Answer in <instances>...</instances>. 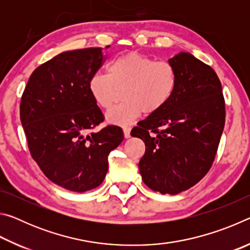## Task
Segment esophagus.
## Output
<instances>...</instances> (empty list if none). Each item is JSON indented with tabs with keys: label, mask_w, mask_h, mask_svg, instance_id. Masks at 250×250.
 Listing matches in <instances>:
<instances>
[{
	"label": "esophagus",
	"mask_w": 250,
	"mask_h": 250,
	"mask_svg": "<svg viewBox=\"0 0 250 250\" xmlns=\"http://www.w3.org/2000/svg\"><path fill=\"white\" fill-rule=\"evenodd\" d=\"M130 131H131V128L130 126H124V133H125V138H130Z\"/></svg>",
	"instance_id": "obj_1"
}]
</instances>
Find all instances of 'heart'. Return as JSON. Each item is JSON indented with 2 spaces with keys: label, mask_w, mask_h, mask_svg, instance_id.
<instances>
[{
  "label": "heart",
  "mask_w": 250,
  "mask_h": 250,
  "mask_svg": "<svg viewBox=\"0 0 250 250\" xmlns=\"http://www.w3.org/2000/svg\"><path fill=\"white\" fill-rule=\"evenodd\" d=\"M108 74L97 71L89 80V91L96 104L109 109L122 91L124 103L109 110L105 115L109 124L126 125L143 112L155 113L174 95L177 71L171 62H156L146 55L131 52L109 62Z\"/></svg>",
  "instance_id": "1"
}]
</instances>
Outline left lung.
Listing matches in <instances>:
<instances>
[{
  "label": "left lung",
  "mask_w": 250,
  "mask_h": 250,
  "mask_svg": "<svg viewBox=\"0 0 250 250\" xmlns=\"http://www.w3.org/2000/svg\"><path fill=\"white\" fill-rule=\"evenodd\" d=\"M168 62L177 71L174 95L158 112L139 122L132 137L146 145L139 162L145 184L175 195L209 171L225 125V99L214 69L192 54L180 53Z\"/></svg>",
  "instance_id": "1"
}]
</instances>
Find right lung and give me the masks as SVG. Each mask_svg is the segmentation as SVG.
I'll return each instance as SVG.
<instances>
[{
  "label": "right lung",
  "instance_id": "right-lung-1",
  "mask_svg": "<svg viewBox=\"0 0 250 250\" xmlns=\"http://www.w3.org/2000/svg\"><path fill=\"white\" fill-rule=\"evenodd\" d=\"M104 59L100 47L59 54L33 71L21 99V122L32 158L53 183L73 192L103 183L108 155L125 138L117 125L94 131L104 117L90 94L89 80Z\"/></svg>",
  "mask_w": 250,
  "mask_h": 250
}]
</instances>
